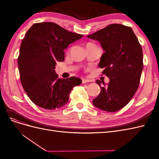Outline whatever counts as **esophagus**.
Masks as SVG:
<instances>
[{
  "instance_id": "34e87169",
  "label": "esophagus",
  "mask_w": 159,
  "mask_h": 159,
  "mask_svg": "<svg viewBox=\"0 0 159 159\" xmlns=\"http://www.w3.org/2000/svg\"><path fill=\"white\" fill-rule=\"evenodd\" d=\"M91 80H88V79H82V84H85L88 82H90Z\"/></svg>"
}]
</instances>
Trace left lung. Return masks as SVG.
I'll list each match as a JSON object with an SVG mask.
<instances>
[{
	"instance_id": "left-lung-1",
	"label": "left lung",
	"mask_w": 159,
	"mask_h": 159,
	"mask_svg": "<svg viewBox=\"0 0 159 159\" xmlns=\"http://www.w3.org/2000/svg\"><path fill=\"white\" fill-rule=\"evenodd\" d=\"M88 37L102 45L105 52L99 66L109 78L107 84L102 81V86L96 81L101 92L93 103L105 111H117L129 103L139 88L143 68L141 46L132 28L120 24L109 25Z\"/></svg>"
}]
</instances>
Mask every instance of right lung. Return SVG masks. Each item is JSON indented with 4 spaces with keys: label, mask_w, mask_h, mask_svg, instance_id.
<instances>
[{
    "label": "right lung",
    "mask_w": 159,
    "mask_h": 159,
    "mask_svg": "<svg viewBox=\"0 0 159 159\" xmlns=\"http://www.w3.org/2000/svg\"><path fill=\"white\" fill-rule=\"evenodd\" d=\"M83 36L69 32L54 22L36 23L22 39L18 66L22 87L38 106L56 109L64 106L70 93L81 79H60L56 74L57 61L64 60V50Z\"/></svg>",
    "instance_id": "obj_1"
}]
</instances>
